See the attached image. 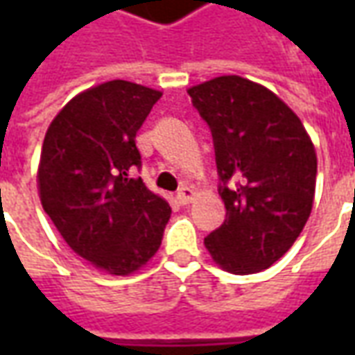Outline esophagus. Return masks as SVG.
<instances>
[{
  "label": "esophagus",
  "mask_w": 355,
  "mask_h": 355,
  "mask_svg": "<svg viewBox=\"0 0 355 355\" xmlns=\"http://www.w3.org/2000/svg\"><path fill=\"white\" fill-rule=\"evenodd\" d=\"M193 198H196V192H193L190 186H182V188H180L177 193V200L180 205H188V203H190Z\"/></svg>",
  "instance_id": "esophagus-1"
}]
</instances>
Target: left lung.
Wrapping results in <instances>:
<instances>
[{"instance_id":"8db88e82","label":"left lung","mask_w":355,"mask_h":355,"mask_svg":"<svg viewBox=\"0 0 355 355\" xmlns=\"http://www.w3.org/2000/svg\"><path fill=\"white\" fill-rule=\"evenodd\" d=\"M188 94L213 132L226 207L205 249L230 274L262 272L289 251L312 213V139L277 94L241 76L203 81Z\"/></svg>"}]
</instances>
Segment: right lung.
I'll return each mask as SVG.
<instances>
[{"label":"right lung","mask_w":355,"mask_h":355,"mask_svg":"<svg viewBox=\"0 0 355 355\" xmlns=\"http://www.w3.org/2000/svg\"><path fill=\"white\" fill-rule=\"evenodd\" d=\"M162 91L125 80L76 94L51 121L37 165L43 211L73 253L129 275L157 253L171 207L142 178L137 131Z\"/></svg>","instance_id":"right-lung-1"}]
</instances>
